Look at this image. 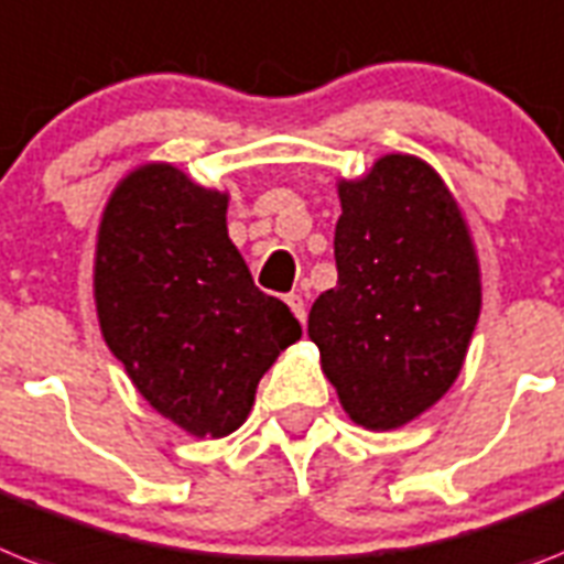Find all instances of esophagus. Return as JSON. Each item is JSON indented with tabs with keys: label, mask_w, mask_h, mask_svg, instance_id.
<instances>
[{
	"label": "esophagus",
	"mask_w": 564,
	"mask_h": 564,
	"mask_svg": "<svg viewBox=\"0 0 564 564\" xmlns=\"http://www.w3.org/2000/svg\"><path fill=\"white\" fill-rule=\"evenodd\" d=\"M285 302L291 305V311L296 314V319H300V323H305V300H302L300 293H288Z\"/></svg>",
	"instance_id": "1"
}]
</instances>
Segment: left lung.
I'll return each mask as SVG.
<instances>
[{"label":"left lung","mask_w":564,"mask_h":564,"mask_svg":"<svg viewBox=\"0 0 564 564\" xmlns=\"http://www.w3.org/2000/svg\"><path fill=\"white\" fill-rule=\"evenodd\" d=\"M337 195V285L311 305L308 337L346 415L400 430L460 375L481 314L476 241L423 158H377Z\"/></svg>","instance_id":"1"}]
</instances>
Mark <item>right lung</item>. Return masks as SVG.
I'll return each instance as SVG.
<instances>
[{"instance_id":"right-lung-1","label":"right lung","mask_w":564,"mask_h":564,"mask_svg":"<svg viewBox=\"0 0 564 564\" xmlns=\"http://www.w3.org/2000/svg\"><path fill=\"white\" fill-rule=\"evenodd\" d=\"M227 202L149 161L118 181L97 227L106 346L149 406L193 438L239 430L264 371L302 337L285 302L253 285L227 236Z\"/></svg>"}]
</instances>
